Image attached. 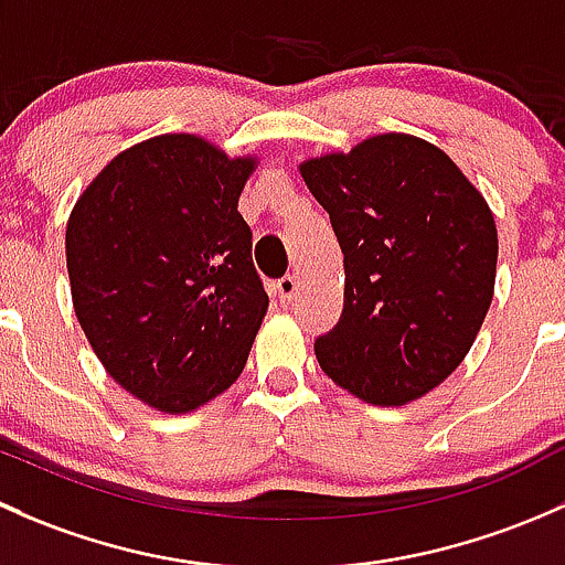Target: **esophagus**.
Instances as JSON below:
<instances>
[{
	"mask_svg": "<svg viewBox=\"0 0 565 565\" xmlns=\"http://www.w3.org/2000/svg\"><path fill=\"white\" fill-rule=\"evenodd\" d=\"M275 290H277V299H280V305H290V301L296 299V294H299V280L290 275H285L282 280H277Z\"/></svg>",
	"mask_w": 565,
	"mask_h": 565,
	"instance_id": "esophagus-1",
	"label": "esophagus"
}]
</instances>
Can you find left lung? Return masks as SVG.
<instances>
[{
	"instance_id": "1",
	"label": "left lung",
	"mask_w": 565,
	"mask_h": 565,
	"mask_svg": "<svg viewBox=\"0 0 565 565\" xmlns=\"http://www.w3.org/2000/svg\"><path fill=\"white\" fill-rule=\"evenodd\" d=\"M345 255V307L318 364L362 403L424 397L468 356L495 294L490 203L444 149L408 132L299 162Z\"/></svg>"
}]
</instances>
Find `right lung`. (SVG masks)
Returning <instances> with one entry per match:
<instances>
[{
    "label": "right lung",
    "instance_id": "1",
    "mask_svg": "<svg viewBox=\"0 0 565 565\" xmlns=\"http://www.w3.org/2000/svg\"><path fill=\"white\" fill-rule=\"evenodd\" d=\"M258 162L166 132L116 154L70 212L75 318L108 375L168 416L234 386L269 310L239 214Z\"/></svg>",
    "mask_w": 565,
    "mask_h": 565
}]
</instances>
